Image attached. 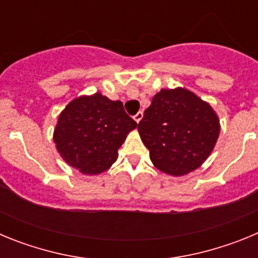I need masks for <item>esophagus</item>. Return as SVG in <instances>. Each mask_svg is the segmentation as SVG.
I'll return each mask as SVG.
<instances>
[{
    "mask_svg": "<svg viewBox=\"0 0 258 258\" xmlns=\"http://www.w3.org/2000/svg\"><path fill=\"white\" fill-rule=\"evenodd\" d=\"M142 117H143V112H142V111H140V112H137L136 115H134V120H136L137 122H140L141 120H142Z\"/></svg>",
    "mask_w": 258,
    "mask_h": 258,
    "instance_id": "1",
    "label": "esophagus"
}]
</instances>
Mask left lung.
Here are the masks:
<instances>
[{"instance_id":"1","label":"left lung","mask_w":258,"mask_h":258,"mask_svg":"<svg viewBox=\"0 0 258 258\" xmlns=\"http://www.w3.org/2000/svg\"><path fill=\"white\" fill-rule=\"evenodd\" d=\"M157 169L183 175L199 168L213 150L220 121L208 103L186 89H163L138 124Z\"/></svg>"}]
</instances>
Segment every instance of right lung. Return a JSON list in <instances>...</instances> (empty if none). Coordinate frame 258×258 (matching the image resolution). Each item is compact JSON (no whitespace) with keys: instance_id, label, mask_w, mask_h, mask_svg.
<instances>
[{"instance_id":"add662e5","label":"right lung","mask_w":258,"mask_h":258,"mask_svg":"<svg viewBox=\"0 0 258 258\" xmlns=\"http://www.w3.org/2000/svg\"><path fill=\"white\" fill-rule=\"evenodd\" d=\"M137 122L120 101L99 93L80 97L60 113L54 142L61 157L84 174H99L117 159V150Z\"/></svg>"}]
</instances>
